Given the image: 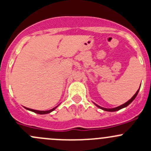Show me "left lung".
Listing matches in <instances>:
<instances>
[{
    "instance_id": "8db88e82",
    "label": "left lung",
    "mask_w": 151,
    "mask_h": 151,
    "mask_svg": "<svg viewBox=\"0 0 151 151\" xmlns=\"http://www.w3.org/2000/svg\"><path fill=\"white\" fill-rule=\"evenodd\" d=\"M139 89L137 91V92H136V93H135L134 95L133 96H132V98L131 99H129V101H127V102H126V103H125V104H122V105H121V106H118V107H115V108H112V109H106V108L101 107V106H99V105H97V104H95L96 105V106H98L99 108H100V109H103V110H105V111H108V112H115V111H118V110H119V109H122V108H124V107H126V106H127L128 105H129V104H130L131 103H132V101H133V100L135 98H136V96H137V94H138V92H139Z\"/></svg>"
}]
</instances>
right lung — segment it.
I'll return each instance as SVG.
<instances>
[{
    "label": "right lung",
    "instance_id": "obj_1",
    "mask_svg": "<svg viewBox=\"0 0 151 151\" xmlns=\"http://www.w3.org/2000/svg\"><path fill=\"white\" fill-rule=\"evenodd\" d=\"M57 106H55V107H54L53 109H50V110H47V111H39V110H35V109H29V108H26L27 109H28V110H30L32 111V112H36V113H38V114H41V115H43V114H47V113H50V112H51L52 111L54 110L55 109Z\"/></svg>",
    "mask_w": 151,
    "mask_h": 151
}]
</instances>
